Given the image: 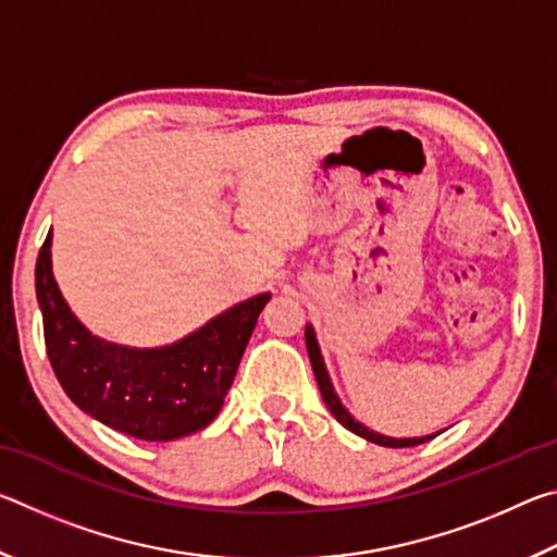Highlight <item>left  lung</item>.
<instances>
[{
  "instance_id": "8db88e82",
  "label": "left lung",
  "mask_w": 557,
  "mask_h": 557,
  "mask_svg": "<svg viewBox=\"0 0 557 557\" xmlns=\"http://www.w3.org/2000/svg\"><path fill=\"white\" fill-rule=\"evenodd\" d=\"M305 338H307L309 361H312L314 379H317L319 391H322V398H324V403H326V408L332 410L334 418H336L338 422H342V425H344L346 430H351L354 435L363 437V440H369V442H375V445H381V447H414V445H422V442H428V440L435 437V435H430V437H414V440H393V437H383V435H379V432H371L369 428H363L361 422H356V420L351 418V414L346 412V408L342 405V400L336 398V393H334V388H332V381H329L326 369H324L322 354H319V346H317V338H314L312 326H307Z\"/></svg>"
}]
</instances>
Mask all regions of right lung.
<instances>
[{
	"label": "right lung",
	"instance_id": "right-lung-1",
	"mask_svg": "<svg viewBox=\"0 0 557 557\" xmlns=\"http://www.w3.org/2000/svg\"><path fill=\"white\" fill-rule=\"evenodd\" d=\"M36 297L53 373L69 398L102 425L137 440L169 442L219 414L245 346L270 295L252 297L164 348L100 342L71 314L51 272V233L36 260Z\"/></svg>",
	"mask_w": 557,
	"mask_h": 557
}]
</instances>
